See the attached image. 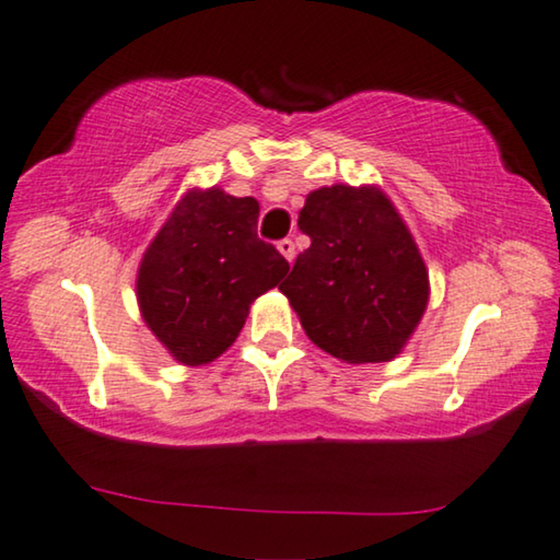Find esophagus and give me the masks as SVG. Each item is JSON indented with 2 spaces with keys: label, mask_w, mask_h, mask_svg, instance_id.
<instances>
[{
  "label": "esophagus",
  "mask_w": 560,
  "mask_h": 560,
  "mask_svg": "<svg viewBox=\"0 0 560 560\" xmlns=\"http://www.w3.org/2000/svg\"><path fill=\"white\" fill-rule=\"evenodd\" d=\"M278 249H280V255L288 259V262H293V259H295V244H293V240H280L278 242Z\"/></svg>",
  "instance_id": "1"
}]
</instances>
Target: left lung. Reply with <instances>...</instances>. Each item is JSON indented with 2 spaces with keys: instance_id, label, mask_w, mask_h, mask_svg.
<instances>
[{
  "instance_id": "obj_1",
  "label": "left lung",
  "mask_w": 560,
  "mask_h": 560,
  "mask_svg": "<svg viewBox=\"0 0 560 560\" xmlns=\"http://www.w3.org/2000/svg\"><path fill=\"white\" fill-rule=\"evenodd\" d=\"M298 226L311 247L280 290L308 339L341 362H389L423 318L431 282L416 240L377 186H324Z\"/></svg>"
}]
</instances>
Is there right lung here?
I'll return each instance as SVG.
<instances>
[{
	"label": "right lung",
	"mask_w": 560,
	"mask_h": 560,
	"mask_svg": "<svg viewBox=\"0 0 560 560\" xmlns=\"http://www.w3.org/2000/svg\"><path fill=\"white\" fill-rule=\"evenodd\" d=\"M257 217L252 196L190 188L144 249L137 303L175 362L201 366L224 354L249 305L288 275V259L257 236Z\"/></svg>",
	"instance_id": "right-lung-1"
}]
</instances>
